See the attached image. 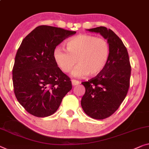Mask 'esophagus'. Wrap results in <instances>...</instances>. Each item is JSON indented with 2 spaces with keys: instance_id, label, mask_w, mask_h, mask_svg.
Masks as SVG:
<instances>
[{
  "instance_id": "obj_1",
  "label": "esophagus",
  "mask_w": 149,
  "mask_h": 149,
  "mask_svg": "<svg viewBox=\"0 0 149 149\" xmlns=\"http://www.w3.org/2000/svg\"><path fill=\"white\" fill-rule=\"evenodd\" d=\"M72 82V86H77V85H79V84L81 83V82H79V81H76V80H72L71 81Z\"/></svg>"
}]
</instances>
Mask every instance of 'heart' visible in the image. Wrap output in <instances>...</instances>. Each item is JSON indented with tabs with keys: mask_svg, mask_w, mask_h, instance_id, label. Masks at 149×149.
Segmentation results:
<instances>
[{
	"mask_svg": "<svg viewBox=\"0 0 149 149\" xmlns=\"http://www.w3.org/2000/svg\"><path fill=\"white\" fill-rule=\"evenodd\" d=\"M66 45L67 51L57 47L53 52L54 61L64 72H70L78 62L79 65L72 73L73 77H96L108 64L111 47L104 38L79 35L68 40Z\"/></svg>",
	"mask_w": 149,
	"mask_h": 149,
	"instance_id": "b5f03b06",
	"label": "heart"
}]
</instances>
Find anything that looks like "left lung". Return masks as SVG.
<instances>
[{
    "instance_id": "1",
    "label": "left lung",
    "mask_w": 149,
    "mask_h": 149,
    "mask_svg": "<svg viewBox=\"0 0 149 149\" xmlns=\"http://www.w3.org/2000/svg\"><path fill=\"white\" fill-rule=\"evenodd\" d=\"M86 31L99 33L111 47L109 61L103 71L88 82H82L86 90L81 99L82 109L90 117L101 120L112 115L125 98L131 67L125 46L112 30L99 26Z\"/></svg>"
}]
</instances>
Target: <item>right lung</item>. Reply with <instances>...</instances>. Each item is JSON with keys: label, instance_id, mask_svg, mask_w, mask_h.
<instances>
[{"label": "right lung", "instance_id": "right-lung-1", "mask_svg": "<svg viewBox=\"0 0 149 149\" xmlns=\"http://www.w3.org/2000/svg\"><path fill=\"white\" fill-rule=\"evenodd\" d=\"M75 31L37 26L22 41L13 69L14 91L24 109L37 117L54 114L72 89L70 78L58 67L53 52Z\"/></svg>", "mask_w": 149, "mask_h": 149}]
</instances>
